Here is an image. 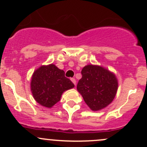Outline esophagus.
I'll return each instance as SVG.
<instances>
[{
    "mask_svg": "<svg viewBox=\"0 0 147 147\" xmlns=\"http://www.w3.org/2000/svg\"><path fill=\"white\" fill-rule=\"evenodd\" d=\"M70 80H71V81L72 82V83H73L75 85H76V80H75V78H71Z\"/></svg>",
    "mask_w": 147,
    "mask_h": 147,
    "instance_id": "esophagus-1",
    "label": "esophagus"
}]
</instances>
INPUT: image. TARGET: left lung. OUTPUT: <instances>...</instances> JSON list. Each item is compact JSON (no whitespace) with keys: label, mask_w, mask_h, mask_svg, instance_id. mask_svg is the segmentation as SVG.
<instances>
[{"label":"left lung","mask_w":147,"mask_h":147,"mask_svg":"<svg viewBox=\"0 0 147 147\" xmlns=\"http://www.w3.org/2000/svg\"><path fill=\"white\" fill-rule=\"evenodd\" d=\"M77 89L91 110L104 109L114 99L118 87L113 72L101 66L88 65L82 69Z\"/></svg>","instance_id":"obj_1"}]
</instances>
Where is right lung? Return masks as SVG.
<instances>
[{"label": "right lung", "mask_w": 147, "mask_h": 147, "mask_svg": "<svg viewBox=\"0 0 147 147\" xmlns=\"http://www.w3.org/2000/svg\"><path fill=\"white\" fill-rule=\"evenodd\" d=\"M75 85L55 65H42L34 72L31 91L34 98L43 106L51 108L60 101L63 92Z\"/></svg>", "instance_id": "add662e5"}]
</instances>
